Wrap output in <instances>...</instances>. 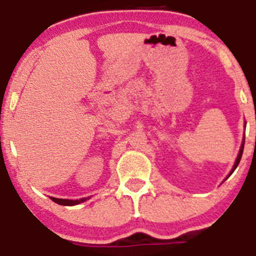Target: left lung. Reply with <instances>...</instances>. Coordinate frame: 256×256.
Returning <instances> with one entry per match:
<instances>
[{
  "label": "left lung",
  "instance_id": "left-lung-1",
  "mask_svg": "<svg viewBox=\"0 0 256 256\" xmlns=\"http://www.w3.org/2000/svg\"><path fill=\"white\" fill-rule=\"evenodd\" d=\"M244 143H245V140H244V142H242V148H240V152H239V154H238V158H236V160H235V164H234L232 170H231V174H232V172L235 171V168H236V167H238V164H239V163H240V160H242V150H244ZM230 174H228V176H230Z\"/></svg>",
  "mask_w": 256,
  "mask_h": 256
}]
</instances>
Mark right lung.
<instances>
[{"mask_svg": "<svg viewBox=\"0 0 256 256\" xmlns=\"http://www.w3.org/2000/svg\"><path fill=\"white\" fill-rule=\"evenodd\" d=\"M51 200H52L54 202H56V204H59V205H62V206H74V205H78V204H80V202H84V201H86L88 198L65 200V198H55V197H51Z\"/></svg>", "mask_w": 256, "mask_h": 256, "instance_id": "add662e5", "label": "right lung"}]
</instances>
